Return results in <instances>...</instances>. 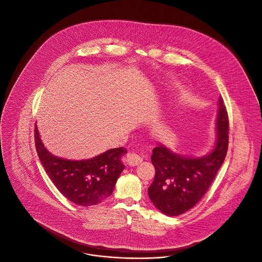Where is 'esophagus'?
Instances as JSON below:
<instances>
[{
    "label": "esophagus",
    "mask_w": 262,
    "mask_h": 262,
    "mask_svg": "<svg viewBox=\"0 0 262 262\" xmlns=\"http://www.w3.org/2000/svg\"><path fill=\"white\" fill-rule=\"evenodd\" d=\"M126 161H127V163L129 165L134 166V165H138L139 163H141L142 161V158L140 155H138L136 152H129V154H127Z\"/></svg>",
    "instance_id": "esophagus-1"
}]
</instances>
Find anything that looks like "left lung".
I'll list each match as a JSON object with an SVG mask.
<instances>
[{
  "label": "left lung",
  "instance_id": "1",
  "mask_svg": "<svg viewBox=\"0 0 262 262\" xmlns=\"http://www.w3.org/2000/svg\"><path fill=\"white\" fill-rule=\"evenodd\" d=\"M216 141L213 150L202 158H184L159 144L152 150L156 176L148 196L162 213L180 215L198 202L208 190L225 159L228 147V115L222 97L216 119Z\"/></svg>",
  "mask_w": 262,
  "mask_h": 262
}]
</instances>
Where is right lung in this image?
Returning a JSON list of instances; mask_svg holds the SVG:
<instances>
[{
    "instance_id": "1",
    "label": "right lung",
    "mask_w": 262,
    "mask_h": 262,
    "mask_svg": "<svg viewBox=\"0 0 262 262\" xmlns=\"http://www.w3.org/2000/svg\"><path fill=\"white\" fill-rule=\"evenodd\" d=\"M35 144L40 162L56 187L70 202L81 206L98 204L108 198L124 168L121 157L126 148L117 147L90 160L69 161L51 155L35 126Z\"/></svg>"
}]
</instances>
